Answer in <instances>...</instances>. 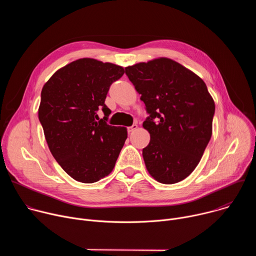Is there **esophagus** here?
Masks as SVG:
<instances>
[{"mask_svg":"<svg viewBox=\"0 0 256 256\" xmlns=\"http://www.w3.org/2000/svg\"><path fill=\"white\" fill-rule=\"evenodd\" d=\"M136 128H138V126H136V124H132V126H128V134H130V132H134Z\"/></svg>","mask_w":256,"mask_h":256,"instance_id":"esophagus-1","label":"esophagus"}]
</instances>
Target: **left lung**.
Returning a JSON list of instances; mask_svg holds the SVG:
<instances>
[{"mask_svg":"<svg viewBox=\"0 0 256 256\" xmlns=\"http://www.w3.org/2000/svg\"><path fill=\"white\" fill-rule=\"evenodd\" d=\"M149 116L142 122L151 140L142 149L149 173L173 184L198 166L212 136L214 103L204 82L165 58L126 68Z\"/></svg>","mask_w":256,"mask_h":256,"instance_id":"8db88e82","label":"left lung"}]
</instances>
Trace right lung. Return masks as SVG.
Returning <instances> with one entry per match:
<instances>
[{
  "label": "right lung",
  "instance_id": "add662e5",
  "mask_svg": "<svg viewBox=\"0 0 256 256\" xmlns=\"http://www.w3.org/2000/svg\"><path fill=\"white\" fill-rule=\"evenodd\" d=\"M124 74L120 66L80 58L56 70L42 88L38 118L48 148L60 167L83 184L112 171L128 138L126 128L107 124L112 112L105 104L109 88Z\"/></svg>",
  "mask_w": 256,
  "mask_h": 256
}]
</instances>
